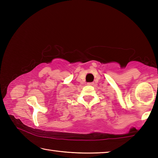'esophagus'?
Wrapping results in <instances>:
<instances>
[{"mask_svg":"<svg viewBox=\"0 0 158 158\" xmlns=\"http://www.w3.org/2000/svg\"><path fill=\"white\" fill-rule=\"evenodd\" d=\"M87 85H94V83H93V82H89V83H87Z\"/></svg>","mask_w":158,"mask_h":158,"instance_id":"1","label":"esophagus"}]
</instances>
